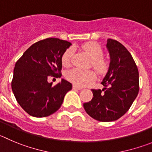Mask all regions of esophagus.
<instances>
[{
    "label": "esophagus",
    "instance_id": "34e87169",
    "mask_svg": "<svg viewBox=\"0 0 152 152\" xmlns=\"http://www.w3.org/2000/svg\"><path fill=\"white\" fill-rule=\"evenodd\" d=\"M73 89H74V90H81V89H83V88L78 87L76 86H73Z\"/></svg>",
    "mask_w": 152,
    "mask_h": 152
}]
</instances>
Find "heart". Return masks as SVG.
<instances>
[{
    "mask_svg": "<svg viewBox=\"0 0 152 152\" xmlns=\"http://www.w3.org/2000/svg\"><path fill=\"white\" fill-rule=\"evenodd\" d=\"M83 49L88 54L91 60L93 67L99 73H103L106 70L107 64L106 61L102 58L103 49L99 44L96 42H88L83 46ZM73 50L72 48H69L62 55V64L64 66H69L71 64V59L73 57ZM66 78L68 81L77 86H85L90 84L95 80L96 74L92 70H81L77 68L69 69L66 72Z\"/></svg>",
    "mask_w": 152,
    "mask_h": 152,
    "instance_id": "b5f03b06",
    "label": "heart"
}]
</instances>
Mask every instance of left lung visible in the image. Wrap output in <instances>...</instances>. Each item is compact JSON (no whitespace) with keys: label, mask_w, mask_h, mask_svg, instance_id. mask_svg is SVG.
I'll list each match as a JSON object with an SVG mask.
<instances>
[{"label":"left lung","mask_w":152,"mask_h":152,"mask_svg":"<svg viewBox=\"0 0 152 152\" xmlns=\"http://www.w3.org/2000/svg\"><path fill=\"white\" fill-rule=\"evenodd\" d=\"M110 54L108 71L102 90L92 89L93 98L83 104L86 113L100 121H113L124 115L139 93V72L127 49L118 41L107 39Z\"/></svg>","instance_id":"obj_1"}]
</instances>
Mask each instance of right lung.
<instances>
[{
    "mask_svg": "<svg viewBox=\"0 0 152 152\" xmlns=\"http://www.w3.org/2000/svg\"><path fill=\"white\" fill-rule=\"evenodd\" d=\"M71 45L58 38L38 41L15 64L12 91L18 104L30 115L42 118L53 114L72 89L71 83L64 79L55 86L47 80L49 76H61L62 55Z\"/></svg>",
    "mask_w": 152,
    "mask_h": 152,
    "instance_id": "add662e5",
    "label": "right lung"
}]
</instances>
